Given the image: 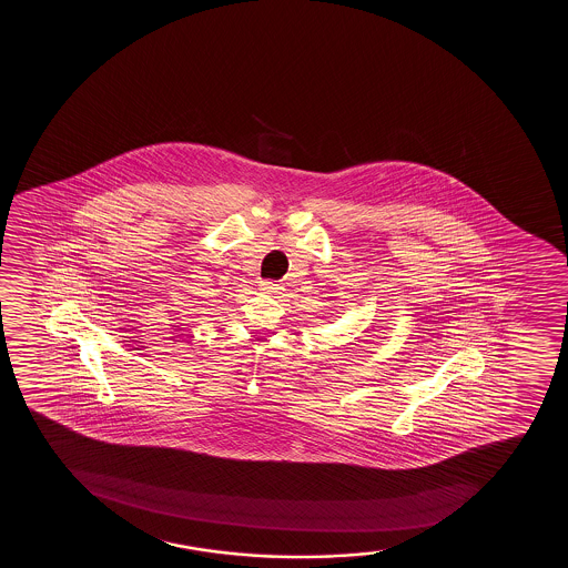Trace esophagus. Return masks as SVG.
Returning a JSON list of instances; mask_svg holds the SVG:
<instances>
[{
	"label": "esophagus",
	"instance_id": "1",
	"mask_svg": "<svg viewBox=\"0 0 568 568\" xmlns=\"http://www.w3.org/2000/svg\"><path fill=\"white\" fill-rule=\"evenodd\" d=\"M260 286L263 292H278L281 290V284H276L274 281H261Z\"/></svg>",
	"mask_w": 568,
	"mask_h": 568
}]
</instances>
